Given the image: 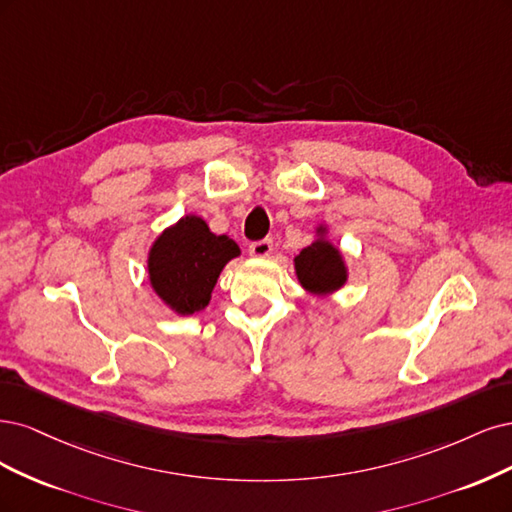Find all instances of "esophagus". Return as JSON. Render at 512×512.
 I'll use <instances>...</instances> for the list:
<instances>
[{
    "instance_id": "obj_1",
    "label": "esophagus",
    "mask_w": 512,
    "mask_h": 512,
    "mask_svg": "<svg viewBox=\"0 0 512 512\" xmlns=\"http://www.w3.org/2000/svg\"><path fill=\"white\" fill-rule=\"evenodd\" d=\"M272 251H274V244H272V240H270V238L257 240V242H253V244L249 246V253H251L253 257H257V259H266V257H270V255H272Z\"/></svg>"
}]
</instances>
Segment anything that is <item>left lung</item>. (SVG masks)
Listing matches in <instances>:
<instances>
[{"label": "left lung", "mask_w": 512, "mask_h": 512, "mask_svg": "<svg viewBox=\"0 0 512 512\" xmlns=\"http://www.w3.org/2000/svg\"><path fill=\"white\" fill-rule=\"evenodd\" d=\"M317 234L319 238L293 259L295 274L306 291L329 295L346 283L349 274H346L342 253L325 238V227H319Z\"/></svg>", "instance_id": "1"}]
</instances>
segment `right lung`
I'll use <instances>...</instances> for the list:
<instances>
[{
  "mask_svg": "<svg viewBox=\"0 0 512 512\" xmlns=\"http://www.w3.org/2000/svg\"><path fill=\"white\" fill-rule=\"evenodd\" d=\"M240 255L238 244L210 232L202 217H187L163 229L148 251V280L159 300L176 315H195L208 306L227 261Z\"/></svg>",
  "mask_w": 512,
  "mask_h": 512,
  "instance_id": "obj_1",
  "label": "right lung"
}]
</instances>
